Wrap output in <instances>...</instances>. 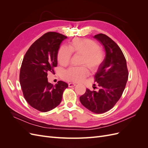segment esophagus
<instances>
[{
  "mask_svg": "<svg viewBox=\"0 0 148 148\" xmlns=\"http://www.w3.org/2000/svg\"><path fill=\"white\" fill-rule=\"evenodd\" d=\"M76 86V84L74 83H69V87H74Z\"/></svg>",
  "mask_w": 148,
  "mask_h": 148,
  "instance_id": "1",
  "label": "esophagus"
}]
</instances>
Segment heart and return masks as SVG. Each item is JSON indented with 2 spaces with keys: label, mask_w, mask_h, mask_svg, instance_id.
I'll list each match as a JSON object with an SVG mask.
<instances>
[{
  "label": "heart",
  "mask_w": 148,
  "mask_h": 148,
  "mask_svg": "<svg viewBox=\"0 0 148 148\" xmlns=\"http://www.w3.org/2000/svg\"><path fill=\"white\" fill-rule=\"evenodd\" d=\"M72 53L82 54L80 64L84 66L71 67L63 75L65 79L70 82H81L87 77L89 71L86 66L92 71L96 70L105 59V53L96 42L89 39L76 38L69 42L68 47L62 46L58 51L57 59L59 64L66 66L71 60Z\"/></svg>",
  "instance_id": "1"
}]
</instances>
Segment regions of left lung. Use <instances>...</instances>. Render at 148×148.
<instances>
[{"instance_id": "1", "label": "left lung", "mask_w": 148, "mask_h": 148, "mask_svg": "<svg viewBox=\"0 0 148 148\" xmlns=\"http://www.w3.org/2000/svg\"><path fill=\"white\" fill-rule=\"evenodd\" d=\"M94 38L104 47L106 57L95 75L99 89H86L79 101L86 109L95 114H102L111 109L120 99L128 80L127 62L119 46L104 34Z\"/></svg>"}]
</instances>
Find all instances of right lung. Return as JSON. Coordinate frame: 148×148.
Listing matches in <instances>:
<instances>
[{
    "mask_svg": "<svg viewBox=\"0 0 148 148\" xmlns=\"http://www.w3.org/2000/svg\"><path fill=\"white\" fill-rule=\"evenodd\" d=\"M67 37L48 32L37 39L25 53L20 72V83L25 99L35 109L50 111L60 104L68 84L48 82L47 73L54 72L57 53L61 42Z\"/></svg>",
    "mask_w": 148,
    "mask_h": 148,
    "instance_id": "add662e5",
    "label": "right lung"
}]
</instances>
